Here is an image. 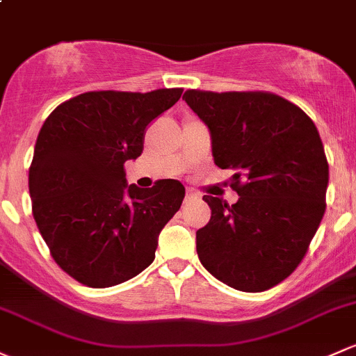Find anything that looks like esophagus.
Masks as SVG:
<instances>
[{
  "label": "esophagus",
  "instance_id": "1",
  "mask_svg": "<svg viewBox=\"0 0 356 356\" xmlns=\"http://www.w3.org/2000/svg\"><path fill=\"white\" fill-rule=\"evenodd\" d=\"M194 200H197V194L194 193L193 189H188V193H186V203H191V201H194Z\"/></svg>",
  "mask_w": 356,
  "mask_h": 356
}]
</instances>
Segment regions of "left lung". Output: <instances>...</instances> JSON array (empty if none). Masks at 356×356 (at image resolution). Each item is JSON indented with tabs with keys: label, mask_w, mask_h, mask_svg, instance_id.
I'll list each match as a JSON object with an SVG mask.
<instances>
[{
	"label": "left lung",
	"mask_w": 356,
	"mask_h": 356,
	"mask_svg": "<svg viewBox=\"0 0 356 356\" xmlns=\"http://www.w3.org/2000/svg\"><path fill=\"white\" fill-rule=\"evenodd\" d=\"M182 99L241 196L232 207L203 196L211 218L196 232L201 264L235 290L278 285L304 259L326 209L329 167L316 124L273 93L188 90Z\"/></svg>",
	"instance_id": "left-lung-1"
}]
</instances>
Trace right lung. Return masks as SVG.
Segmentation results:
<instances>
[{
	"instance_id": "obj_1",
	"label": "right lung",
	"mask_w": 356,
	"mask_h": 356,
	"mask_svg": "<svg viewBox=\"0 0 356 356\" xmlns=\"http://www.w3.org/2000/svg\"><path fill=\"white\" fill-rule=\"evenodd\" d=\"M181 95L182 88L87 92L56 107L40 128L29 170L33 218L76 282L114 286L155 259L186 189L175 179L128 186L124 163L141 155L147 126Z\"/></svg>"
}]
</instances>
